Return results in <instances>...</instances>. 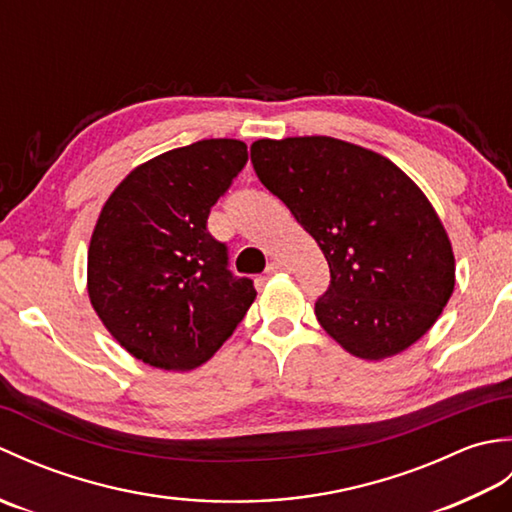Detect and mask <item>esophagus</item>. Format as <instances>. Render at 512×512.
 I'll list each match as a JSON object with an SVG mask.
<instances>
[{
	"mask_svg": "<svg viewBox=\"0 0 512 512\" xmlns=\"http://www.w3.org/2000/svg\"><path fill=\"white\" fill-rule=\"evenodd\" d=\"M281 270H286L284 262H270L268 268H266V273L268 275H275V273H281Z\"/></svg>",
	"mask_w": 512,
	"mask_h": 512,
	"instance_id": "34e87169",
	"label": "esophagus"
}]
</instances>
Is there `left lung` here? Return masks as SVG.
I'll use <instances>...</instances> for the list:
<instances>
[{
	"instance_id": "1",
	"label": "left lung",
	"mask_w": 512,
	"mask_h": 512,
	"mask_svg": "<svg viewBox=\"0 0 512 512\" xmlns=\"http://www.w3.org/2000/svg\"><path fill=\"white\" fill-rule=\"evenodd\" d=\"M250 162L328 259L330 288L314 314L343 350L383 361L429 332L451 299L455 259L405 171L330 136L255 140Z\"/></svg>"
}]
</instances>
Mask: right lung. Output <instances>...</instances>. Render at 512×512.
Masks as SVG:
<instances>
[{
	"label": "right lung",
	"instance_id": "add662e5",
	"mask_svg": "<svg viewBox=\"0 0 512 512\" xmlns=\"http://www.w3.org/2000/svg\"><path fill=\"white\" fill-rule=\"evenodd\" d=\"M242 140L211 138L147 160L103 204L88 250L92 308L125 350L189 372L220 350L257 292L228 270L206 231L211 206L244 169Z\"/></svg>",
	"mask_w": 512,
	"mask_h": 512
}]
</instances>
